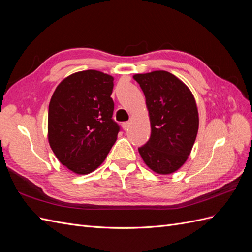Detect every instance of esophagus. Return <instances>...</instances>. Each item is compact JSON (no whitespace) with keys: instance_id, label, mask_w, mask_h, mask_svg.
I'll use <instances>...</instances> for the list:
<instances>
[{"instance_id":"obj_1","label":"esophagus","mask_w":252,"mask_h":252,"mask_svg":"<svg viewBox=\"0 0 252 252\" xmlns=\"http://www.w3.org/2000/svg\"><path fill=\"white\" fill-rule=\"evenodd\" d=\"M129 126H130V123H129V122H124V123L122 124V127H123L124 130H128Z\"/></svg>"}]
</instances>
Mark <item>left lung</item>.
Listing matches in <instances>:
<instances>
[{
    "label": "left lung",
    "instance_id": "obj_1",
    "mask_svg": "<svg viewBox=\"0 0 252 252\" xmlns=\"http://www.w3.org/2000/svg\"><path fill=\"white\" fill-rule=\"evenodd\" d=\"M133 79L146 98L151 135L139 148L144 163L158 174H170L185 164L199 130L195 98L172 73L156 70Z\"/></svg>",
    "mask_w": 252,
    "mask_h": 252
}]
</instances>
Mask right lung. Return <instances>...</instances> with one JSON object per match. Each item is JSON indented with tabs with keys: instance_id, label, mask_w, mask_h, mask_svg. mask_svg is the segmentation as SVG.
Here are the masks:
<instances>
[{
	"instance_id": "add662e5",
	"label": "right lung",
	"mask_w": 252,
	"mask_h": 252,
	"mask_svg": "<svg viewBox=\"0 0 252 252\" xmlns=\"http://www.w3.org/2000/svg\"><path fill=\"white\" fill-rule=\"evenodd\" d=\"M112 88L111 75L84 70L66 77L51 96L48 142L60 163L74 173L94 171L118 139Z\"/></svg>"
}]
</instances>
